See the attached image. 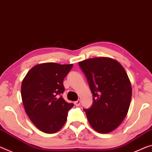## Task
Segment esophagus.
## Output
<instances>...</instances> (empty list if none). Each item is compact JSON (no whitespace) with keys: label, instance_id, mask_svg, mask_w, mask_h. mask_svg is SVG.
I'll list each match as a JSON object with an SVG mask.
<instances>
[{"label":"esophagus","instance_id":"34e87169","mask_svg":"<svg viewBox=\"0 0 152 152\" xmlns=\"http://www.w3.org/2000/svg\"><path fill=\"white\" fill-rule=\"evenodd\" d=\"M74 105H75L76 106H79V105H80V99L77 100L76 102H74Z\"/></svg>","mask_w":152,"mask_h":152}]
</instances>
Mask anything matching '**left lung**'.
I'll return each instance as SVG.
<instances>
[{
  "mask_svg": "<svg viewBox=\"0 0 152 152\" xmlns=\"http://www.w3.org/2000/svg\"><path fill=\"white\" fill-rule=\"evenodd\" d=\"M93 94V105L83 109L91 126L108 133L122 123L128 113L132 88L128 75L120 63L107 57L78 63Z\"/></svg>",
  "mask_w": 152,
  "mask_h": 152,
  "instance_id": "1",
  "label": "left lung"
}]
</instances>
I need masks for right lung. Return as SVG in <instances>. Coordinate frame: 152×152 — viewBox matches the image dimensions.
Returning <instances> with one entry per match:
<instances>
[{
  "label": "right lung",
  "instance_id": "obj_1",
  "mask_svg": "<svg viewBox=\"0 0 152 152\" xmlns=\"http://www.w3.org/2000/svg\"><path fill=\"white\" fill-rule=\"evenodd\" d=\"M73 64L45 63L33 67L21 84V98L29 118L46 133H55L67 120L74 106L62 97L64 79Z\"/></svg>",
  "mask_w": 152,
  "mask_h": 152
}]
</instances>
